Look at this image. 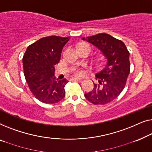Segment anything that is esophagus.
<instances>
[{"instance_id": "34e87169", "label": "esophagus", "mask_w": 152, "mask_h": 152, "mask_svg": "<svg viewBox=\"0 0 152 152\" xmlns=\"http://www.w3.org/2000/svg\"><path fill=\"white\" fill-rule=\"evenodd\" d=\"M72 80L73 81H76V80H81V79L78 78H72Z\"/></svg>"}]
</instances>
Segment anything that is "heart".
Wrapping results in <instances>:
<instances>
[{"label": "heart", "mask_w": 152, "mask_h": 152, "mask_svg": "<svg viewBox=\"0 0 152 152\" xmlns=\"http://www.w3.org/2000/svg\"><path fill=\"white\" fill-rule=\"evenodd\" d=\"M78 47H88V48H90V46H89V45L87 43H81L79 45ZM74 72H75V74L76 76H82L83 74H84V72H83V70L80 69H76Z\"/></svg>", "instance_id": "heart-1"}]
</instances>
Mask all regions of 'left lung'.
I'll return each instance as SVG.
<instances>
[{
  "label": "left lung",
  "instance_id": "obj_1",
  "mask_svg": "<svg viewBox=\"0 0 152 152\" xmlns=\"http://www.w3.org/2000/svg\"><path fill=\"white\" fill-rule=\"evenodd\" d=\"M99 49L104 57L103 65L96 73V84L85 97L94 104H107L119 96L125 88L130 72L129 52L125 43L107 34L82 38Z\"/></svg>",
  "mask_w": 152,
  "mask_h": 152
}]
</instances>
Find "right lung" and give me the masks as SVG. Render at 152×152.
Here are the masks:
<instances>
[{"instance_id":"1","label":"right lung","mask_w":152,"mask_h":152,"mask_svg":"<svg viewBox=\"0 0 152 152\" xmlns=\"http://www.w3.org/2000/svg\"><path fill=\"white\" fill-rule=\"evenodd\" d=\"M70 37L50 36L27 47L23 58V70L29 88L40 102L54 104L65 96V78L54 76V65L59 63L62 50Z\"/></svg>"}]
</instances>
